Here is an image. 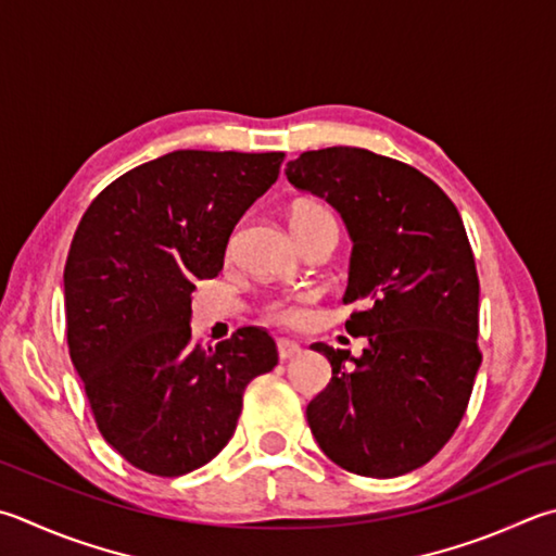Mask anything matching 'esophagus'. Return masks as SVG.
<instances>
[{
  "mask_svg": "<svg viewBox=\"0 0 556 556\" xmlns=\"http://www.w3.org/2000/svg\"><path fill=\"white\" fill-rule=\"evenodd\" d=\"M277 350H279V359H294L301 355V345H296V342L291 340H279Z\"/></svg>",
  "mask_w": 556,
  "mask_h": 556,
  "instance_id": "1",
  "label": "esophagus"
}]
</instances>
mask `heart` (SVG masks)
Here are the masks:
<instances>
[{"mask_svg":"<svg viewBox=\"0 0 556 556\" xmlns=\"http://www.w3.org/2000/svg\"><path fill=\"white\" fill-rule=\"evenodd\" d=\"M311 211H323L316 204H301L294 208V216L301 214H311ZM311 304H313V294H296V296H289V299H279V301H271L267 306V316L271 320L281 323V326H289V328H301L306 326L311 320Z\"/></svg>","mask_w":556,"mask_h":556,"instance_id":"obj_1","label":"heart"}]
</instances>
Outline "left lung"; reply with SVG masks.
Returning a JSON list of instances; mask_svg holds the SVG:
<instances>
[{
  "label": "left lung",
  "mask_w": 556,
  "mask_h": 556,
  "mask_svg": "<svg viewBox=\"0 0 556 556\" xmlns=\"http://www.w3.org/2000/svg\"><path fill=\"white\" fill-rule=\"evenodd\" d=\"M285 175L345 224L342 301L357 304L345 328L369 340L359 357L313 345L332 377L308 403V428L338 467L401 477L452 438L481 365L479 277L462 216L416 167L362 148L311 150Z\"/></svg>",
  "instance_id": "obj_1"
}]
</instances>
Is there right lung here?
I'll use <instances>...</instances> for the list:
<instances>
[{
  "instance_id": "obj_1",
  "label": "right lung",
  "mask_w": 556,
  "mask_h": 556,
  "mask_svg": "<svg viewBox=\"0 0 556 556\" xmlns=\"http://www.w3.org/2000/svg\"><path fill=\"white\" fill-rule=\"evenodd\" d=\"M285 153L175 150L121 175L75 230L67 345L106 442L157 477L204 467L233 438L243 391L275 369L265 328L191 340V291L224 269L228 238Z\"/></svg>"
}]
</instances>
